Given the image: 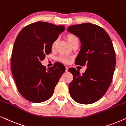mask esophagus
Listing matches in <instances>:
<instances>
[{
  "instance_id": "esophagus-1",
  "label": "esophagus",
  "mask_w": 126,
  "mask_h": 126,
  "mask_svg": "<svg viewBox=\"0 0 126 126\" xmlns=\"http://www.w3.org/2000/svg\"><path fill=\"white\" fill-rule=\"evenodd\" d=\"M68 69H69V68H68V67H67V66H66V69H65V71H66V72L68 71Z\"/></svg>"
}]
</instances>
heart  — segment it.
Returning <instances> with one entry per match:
<instances>
[{"mask_svg": "<svg viewBox=\"0 0 126 126\" xmlns=\"http://www.w3.org/2000/svg\"><path fill=\"white\" fill-rule=\"evenodd\" d=\"M66 39L67 41H68V42L69 43V44H72L73 42H75V41L78 40L76 36L74 35L73 34H68V35H66ZM57 43V40H55L54 42H53L52 45H51V48L52 49H54L56 46ZM60 60L61 62H63V63H68L70 62V58H69L67 57H61L60 58Z\"/></svg>", "mask_w": 126, "mask_h": 126, "instance_id": "obj_1", "label": "heart"}]
</instances>
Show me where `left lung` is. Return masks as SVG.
Here are the masks:
<instances>
[{
	"mask_svg": "<svg viewBox=\"0 0 126 126\" xmlns=\"http://www.w3.org/2000/svg\"><path fill=\"white\" fill-rule=\"evenodd\" d=\"M68 31L81 42L76 63L87 66L82 75L75 68L69 69L73 76L69 85L70 94L77 103L92 104L103 97L112 80L116 65L112 42L104 29L90 23L70 26Z\"/></svg>",
	"mask_w": 126,
	"mask_h": 126,
	"instance_id": "left-lung-1",
	"label": "left lung"
}]
</instances>
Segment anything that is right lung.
<instances>
[{"label": "right lung", "instance_id": "obj_1", "mask_svg": "<svg viewBox=\"0 0 126 126\" xmlns=\"http://www.w3.org/2000/svg\"><path fill=\"white\" fill-rule=\"evenodd\" d=\"M65 29L64 25L38 22L24 27L15 39L12 74L19 92L31 102L41 103L50 98L65 71L60 63L46 69L41 62L51 52L53 42Z\"/></svg>", "mask_w": 126, "mask_h": 126}]
</instances>
